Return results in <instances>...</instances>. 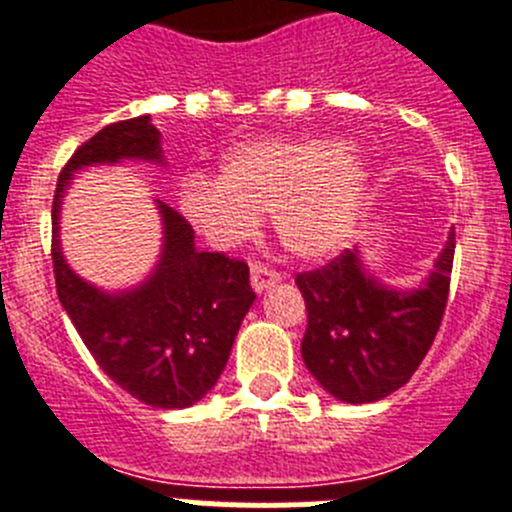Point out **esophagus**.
<instances>
[{
    "mask_svg": "<svg viewBox=\"0 0 512 512\" xmlns=\"http://www.w3.org/2000/svg\"><path fill=\"white\" fill-rule=\"evenodd\" d=\"M279 282V274L274 269H269V266L264 264H251V287L253 292H266L269 287H274V284Z\"/></svg>",
    "mask_w": 512,
    "mask_h": 512,
    "instance_id": "esophagus-1",
    "label": "esophagus"
}]
</instances>
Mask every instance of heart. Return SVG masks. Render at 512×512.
<instances>
[{"label": "heart", "mask_w": 512, "mask_h": 512, "mask_svg": "<svg viewBox=\"0 0 512 512\" xmlns=\"http://www.w3.org/2000/svg\"><path fill=\"white\" fill-rule=\"evenodd\" d=\"M372 189V169L338 138L269 135L235 143L220 158V176L189 174L182 212L217 248L256 235L261 212L292 256L328 259L341 251Z\"/></svg>", "instance_id": "heart-1"}]
</instances>
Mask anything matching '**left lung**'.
<instances>
[{
	"label": "left lung",
	"instance_id": "obj_1",
	"mask_svg": "<svg viewBox=\"0 0 512 512\" xmlns=\"http://www.w3.org/2000/svg\"><path fill=\"white\" fill-rule=\"evenodd\" d=\"M454 266V230L413 289L384 284L361 248L295 279L307 305L302 359L341 402L366 405L408 384L441 325Z\"/></svg>",
	"mask_w": 512,
	"mask_h": 512
}]
</instances>
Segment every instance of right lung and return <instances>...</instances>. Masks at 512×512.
Segmentation results:
<instances>
[{"instance_id": "right-lung-1", "label": "right lung", "mask_w": 512, "mask_h": 512, "mask_svg": "<svg viewBox=\"0 0 512 512\" xmlns=\"http://www.w3.org/2000/svg\"><path fill=\"white\" fill-rule=\"evenodd\" d=\"M122 161L166 166L151 115L102 128L76 148L58 176L51 253L58 300L112 382L151 408H192L223 374L238 328L256 300L248 266L223 253L197 251L192 225L153 200L164 238L151 274L117 292L79 277L61 248L63 197L79 171Z\"/></svg>"}]
</instances>
